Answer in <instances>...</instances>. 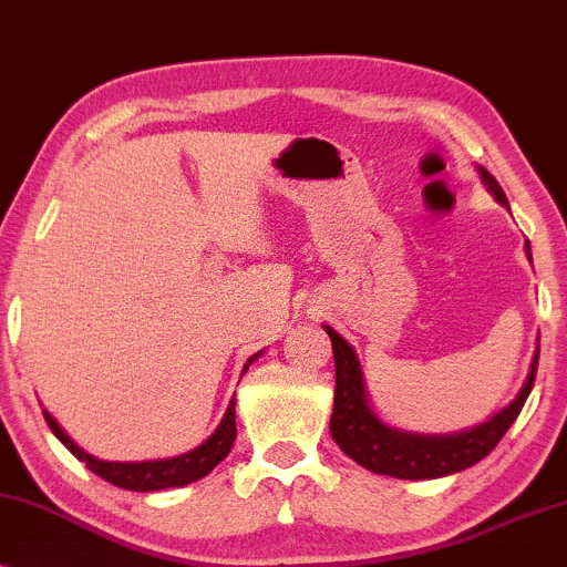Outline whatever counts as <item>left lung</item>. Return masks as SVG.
I'll return each mask as SVG.
<instances>
[{
  "label": "left lung",
  "mask_w": 567,
  "mask_h": 567,
  "mask_svg": "<svg viewBox=\"0 0 567 567\" xmlns=\"http://www.w3.org/2000/svg\"><path fill=\"white\" fill-rule=\"evenodd\" d=\"M482 184L487 192L508 207L503 188L497 181L489 176V171L477 165ZM526 256L532 259L529 244H526ZM327 334L331 339V350H334V412H331V437L337 446L344 451L352 462L365 466L368 472L386 474V477L396 480H435L446 477V474H456L462 470H470L477 462H482L489 451L497 446V441L505 435V430L513 425L518 417L520 406H524L526 396L532 394L534 375H537L539 362V342L534 350L529 375H526L524 386L516 394V399L501 412L493 414L487 422H480L470 430H458V433L446 435H425V433H406V430L391 427L383 422L379 414L373 412L371 402H368L365 381H362V368L358 354L334 329L327 327Z\"/></svg>",
  "instance_id": "8db88e82"
}]
</instances>
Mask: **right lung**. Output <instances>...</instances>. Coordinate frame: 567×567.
Masks as SVG:
<instances>
[{
	"label": "right lung",
	"instance_id": "right-lung-1",
	"mask_svg": "<svg viewBox=\"0 0 567 567\" xmlns=\"http://www.w3.org/2000/svg\"><path fill=\"white\" fill-rule=\"evenodd\" d=\"M259 354L261 352H256L246 360L244 373L248 371V365L259 358ZM43 417H47L51 433H54L59 441L70 449V454L78 456L80 462H85L90 472H95L97 477L111 482V485L132 489V493H155V489H165V487H184L188 482L207 477V474L230 454L233 441H236V396L230 399L220 425L215 427V433L209 435L202 446L188 451V454H181L173 458H155V462H103V458H95L90 456L87 451H82L47 410H43Z\"/></svg>",
	"mask_w": 567,
	"mask_h": 567
}]
</instances>
